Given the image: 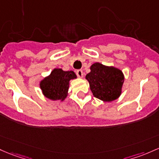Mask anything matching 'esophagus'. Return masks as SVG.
<instances>
[{
    "label": "esophagus",
    "instance_id": "1",
    "mask_svg": "<svg viewBox=\"0 0 159 159\" xmlns=\"http://www.w3.org/2000/svg\"><path fill=\"white\" fill-rule=\"evenodd\" d=\"M76 75H77V76L78 77V78H82L83 75H84L83 71L81 70V69H79V70H77L76 71Z\"/></svg>",
    "mask_w": 159,
    "mask_h": 159
}]
</instances>
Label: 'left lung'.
<instances>
[{"mask_svg": "<svg viewBox=\"0 0 159 159\" xmlns=\"http://www.w3.org/2000/svg\"><path fill=\"white\" fill-rule=\"evenodd\" d=\"M85 78L96 98L111 102L121 95L125 77L123 72L117 68L95 62L90 66V72Z\"/></svg>", "mask_w": 159, "mask_h": 159, "instance_id": "1", "label": "left lung"}]
</instances>
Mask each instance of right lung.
Returning a JSON list of instances; mask_svg holds the SVG:
<instances>
[{
  "label": "right lung",
  "instance_id": "add662e5",
  "mask_svg": "<svg viewBox=\"0 0 159 159\" xmlns=\"http://www.w3.org/2000/svg\"><path fill=\"white\" fill-rule=\"evenodd\" d=\"M76 78L73 71H66L62 69H54L50 75L40 82V88L47 98L63 101L68 96L69 81Z\"/></svg>",
  "mask_w": 159,
  "mask_h": 159
}]
</instances>
